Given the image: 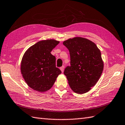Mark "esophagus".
<instances>
[{"label": "esophagus", "instance_id": "1", "mask_svg": "<svg viewBox=\"0 0 125 125\" xmlns=\"http://www.w3.org/2000/svg\"><path fill=\"white\" fill-rule=\"evenodd\" d=\"M64 69V66H62V67H61V68H60V70H61V71L62 72H63Z\"/></svg>", "mask_w": 125, "mask_h": 125}]
</instances>
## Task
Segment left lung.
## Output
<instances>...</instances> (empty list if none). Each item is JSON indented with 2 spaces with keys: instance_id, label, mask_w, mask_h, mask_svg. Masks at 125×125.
Segmentation results:
<instances>
[{
  "instance_id": "left-lung-1",
  "label": "left lung",
  "mask_w": 125,
  "mask_h": 125,
  "mask_svg": "<svg viewBox=\"0 0 125 125\" xmlns=\"http://www.w3.org/2000/svg\"><path fill=\"white\" fill-rule=\"evenodd\" d=\"M69 51L71 66L64 74L69 84L76 94L88 92L99 80L104 70L100 51L95 44L87 38L75 37L63 42Z\"/></svg>"
}]
</instances>
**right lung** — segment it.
<instances>
[{"instance_id": "obj_1", "label": "right lung", "mask_w": 125, "mask_h": 125, "mask_svg": "<svg viewBox=\"0 0 125 125\" xmlns=\"http://www.w3.org/2000/svg\"><path fill=\"white\" fill-rule=\"evenodd\" d=\"M59 41L51 39L38 42L31 46L22 57L21 71L29 87L38 92L52 87L61 70L56 67V58L51 52Z\"/></svg>"}]
</instances>
